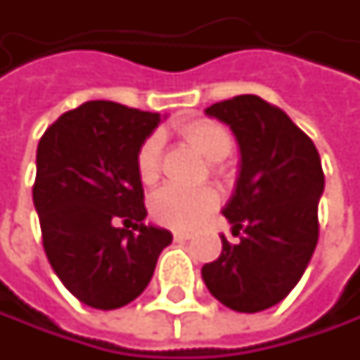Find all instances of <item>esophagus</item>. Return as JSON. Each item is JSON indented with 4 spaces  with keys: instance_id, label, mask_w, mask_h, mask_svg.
Instances as JSON below:
<instances>
[{
    "instance_id": "34e87169",
    "label": "esophagus",
    "mask_w": 360,
    "mask_h": 360,
    "mask_svg": "<svg viewBox=\"0 0 360 360\" xmlns=\"http://www.w3.org/2000/svg\"><path fill=\"white\" fill-rule=\"evenodd\" d=\"M192 238L190 232H182V230H174V240L176 242H186Z\"/></svg>"
}]
</instances>
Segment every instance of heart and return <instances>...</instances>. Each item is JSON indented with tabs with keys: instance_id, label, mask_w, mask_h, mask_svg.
<instances>
[{
	"instance_id": "obj_1",
	"label": "heart",
	"mask_w": 360,
	"mask_h": 360,
	"mask_svg": "<svg viewBox=\"0 0 360 360\" xmlns=\"http://www.w3.org/2000/svg\"><path fill=\"white\" fill-rule=\"evenodd\" d=\"M182 136L194 150H198L206 160L226 158L232 148L234 138L222 124L210 120H196L182 126ZM136 172L144 186H152L160 176V136L152 134L140 144L136 152ZM220 172V170H216ZM218 206V194L212 188H184L164 186L152 196L150 212L154 220L170 226V229L188 230L198 226L210 212Z\"/></svg>"
}]
</instances>
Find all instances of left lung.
Masks as SVG:
<instances>
[{"label":"left lung","instance_id":"left-lung-1","mask_svg":"<svg viewBox=\"0 0 360 360\" xmlns=\"http://www.w3.org/2000/svg\"><path fill=\"white\" fill-rule=\"evenodd\" d=\"M229 124L240 146V176L222 214L238 244L202 266L210 295L236 312L278 304L297 286L319 242V198L325 190L312 140L281 108L246 94L206 108Z\"/></svg>","mask_w":360,"mask_h":360}]
</instances>
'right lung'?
<instances>
[{"label": "right lung", "instance_id": "right-lung-1", "mask_svg": "<svg viewBox=\"0 0 360 360\" xmlns=\"http://www.w3.org/2000/svg\"><path fill=\"white\" fill-rule=\"evenodd\" d=\"M158 122L160 114L96 100L62 114L37 144L44 250L63 286L91 309L114 311L140 297L172 242L166 229L144 224L136 172V152Z\"/></svg>", "mask_w": 360, "mask_h": 360}]
</instances>
